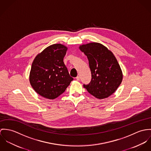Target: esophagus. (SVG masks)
<instances>
[{
  "mask_svg": "<svg viewBox=\"0 0 151 151\" xmlns=\"http://www.w3.org/2000/svg\"><path fill=\"white\" fill-rule=\"evenodd\" d=\"M76 79L77 81H79V80H80V77H79V76H77V77L76 78Z\"/></svg>",
  "mask_w": 151,
  "mask_h": 151,
  "instance_id": "34e87169",
  "label": "esophagus"
}]
</instances>
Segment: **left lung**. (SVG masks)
Instances as JSON below:
<instances>
[{
  "instance_id": "1",
  "label": "left lung",
  "mask_w": 151,
  "mask_h": 151,
  "mask_svg": "<svg viewBox=\"0 0 151 151\" xmlns=\"http://www.w3.org/2000/svg\"><path fill=\"white\" fill-rule=\"evenodd\" d=\"M87 56L91 73V80L83 87L98 99L111 96L122 83L123 73L113 52L103 45L89 43L79 46Z\"/></svg>"
}]
</instances>
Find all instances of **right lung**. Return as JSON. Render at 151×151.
I'll use <instances>...</instances> for the list:
<instances>
[{"label":"right lung","instance_id":"add662e5","mask_svg":"<svg viewBox=\"0 0 151 151\" xmlns=\"http://www.w3.org/2000/svg\"><path fill=\"white\" fill-rule=\"evenodd\" d=\"M67 50L63 45L54 44L35 58L29 82L34 90L42 97L50 100L56 99L73 80L63 61Z\"/></svg>","mask_w":151,"mask_h":151}]
</instances>
